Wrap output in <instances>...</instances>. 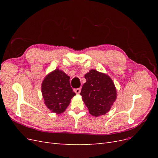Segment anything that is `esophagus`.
Wrapping results in <instances>:
<instances>
[{
  "label": "esophagus",
  "instance_id": "obj_1",
  "mask_svg": "<svg viewBox=\"0 0 158 158\" xmlns=\"http://www.w3.org/2000/svg\"><path fill=\"white\" fill-rule=\"evenodd\" d=\"M74 92H75L76 94H80V92H81V89H80V88H76V89H74Z\"/></svg>",
  "mask_w": 158,
  "mask_h": 158
}]
</instances>
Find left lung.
Returning <instances> with one entry per match:
<instances>
[{"label": "left lung", "mask_w": 158, "mask_h": 158, "mask_svg": "<svg viewBox=\"0 0 158 158\" xmlns=\"http://www.w3.org/2000/svg\"><path fill=\"white\" fill-rule=\"evenodd\" d=\"M84 83L80 95L89 113L98 117L106 114L117 98L114 83L109 76L95 70L85 74Z\"/></svg>", "instance_id": "1"}]
</instances>
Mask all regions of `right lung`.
<instances>
[{
    "instance_id": "add662e5",
    "label": "right lung",
    "mask_w": 158,
    "mask_h": 158,
    "mask_svg": "<svg viewBox=\"0 0 158 158\" xmlns=\"http://www.w3.org/2000/svg\"><path fill=\"white\" fill-rule=\"evenodd\" d=\"M41 91L46 106L57 114L65 111L76 95L70 86V77L59 69L46 76L42 82Z\"/></svg>"
}]
</instances>
